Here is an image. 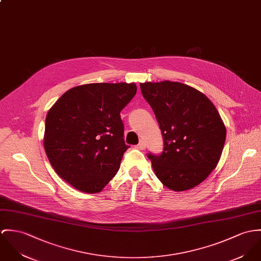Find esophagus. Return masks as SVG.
Segmentation results:
<instances>
[{
    "mask_svg": "<svg viewBox=\"0 0 261 261\" xmlns=\"http://www.w3.org/2000/svg\"><path fill=\"white\" fill-rule=\"evenodd\" d=\"M137 148H139V149H141V150H143L144 148H145V143L143 141H141L140 143L137 145Z\"/></svg>",
    "mask_w": 261,
    "mask_h": 261,
    "instance_id": "obj_1",
    "label": "esophagus"
}]
</instances>
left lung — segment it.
<instances>
[{"mask_svg": "<svg viewBox=\"0 0 261 261\" xmlns=\"http://www.w3.org/2000/svg\"><path fill=\"white\" fill-rule=\"evenodd\" d=\"M140 86L164 140L161 154L147 153L155 175L175 191L198 186L218 164L226 137L214 103L202 93L177 82Z\"/></svg>", "mask_w": 261, "mask_h": 261, "instance_id": "1", "label": "left lung"}]
</instances>
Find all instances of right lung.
Segmentation results:
<instances>
[{
	"label": "right lung",
	"instance_id": "add662e5",
	"mask_svg": "<svg viewBox=\"0 0 261 261\" xmlns=\"http://www.w3.org/2000/svg\"><path fill=\"white\" fill-rule=\"evenodd\" d=\"M135 84H88L72 88L50 108L44 146L55 171L76 190L96 193L117 174L123 153L121 110Z\"/></svg>",
	"mask_w": 261,
	"mask_h": 261
}]
</instances>
